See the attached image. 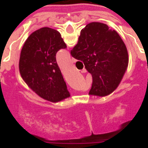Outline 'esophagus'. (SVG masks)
Masks as SVG:
<instances>
[{"label":"esophagus","mask_w":148,"mask_h":148,"mask_svg":"<svg viewBox=\"0 0 148 148\" xmlns=\"http://www.w3.org/2000/svg\"><path fill=\"white\" fill-rule=\"evenodd\" d=\"M76 62V59H75V58H71V62H72V63H74V62Z\"/></svg>","instance_id":"obj_1"}]
</instances>
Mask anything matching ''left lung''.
Returning a JSON list of instances; mask_svg holds the SVG:
<instances>
[{
  "mask_svg": "<svg viewBox=\"0 0 148 148\" xmlns=\"http://www.w3.org/2000/svg\"><path fill=\"white\" fill-rule=\"evenodd\" d=\"M66 47L58 31L42 27L28 36L21 52L19 70L23 80L38 96L54 103L71 96L55 58Z\"/></svg>",
  "mask_w": 148,
  "mask_h": 148,
  "instance_id": "1",
  "label": "left lung"
}]
</instances>
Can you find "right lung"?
Returning <instances> with one entry per match:
<instances>
[{
    "instance_id": "1",
    "label": "right lung",
    "mask_w": 148,
    "mask_h": 148,
    "mask_svg": "<svg viewBox=\"0 0 148 148\" xmlns=\"http://www.w3.org/2000/svg\"><path fill=\"white\" fill-rule=\"evenodd\" d=\"M71 55L84 62L92 74L93 84L89 94L105 97L121 83L128 66L126 46L119 34L106 24L92 22L81 31Z\"/></svg>"
}]
</instances>
